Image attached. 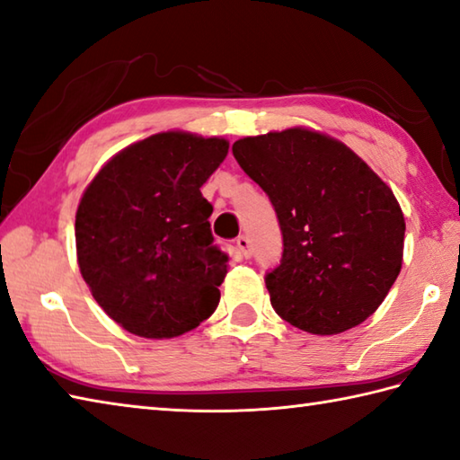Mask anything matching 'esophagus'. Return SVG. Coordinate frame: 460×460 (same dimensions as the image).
<instances>
[{
	"label": "esophagus",
	"instance_id": "1",
	"mask_svg": "<svg viewBox=\"0 0 460 460\" xmlns=\"http://www.w3.org/2000/svg\"><path fill=\"white\" fill-rule=\"evenodd\" d=\"M237 247H239V251L243 253V257L245 259H249V257H253V245H251V241H249V237H245V235H241L239 239H237Z\"/></svg>",
	"mask_w": 460,
	"mask_h": 460
}]
</instances>
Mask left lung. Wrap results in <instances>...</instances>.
Returning <instances> with one entry per match:
<instances>
[{"label": "left lung", "instance_id": "left-lung-1", "mask_svg": "<svg viewBox=\"0 0 460 460\" xmlns=\"http://www.w3.org/2000/svg\"><path fill=\"white\" fill-rule=\"evenodd\" d=\"M233 155L283 233L281 263L265 275L275 313L313 335L361 325L402 265L404 217L391 187L345 143L303 128L243 137Z\"/></svg>", "mask_w": 460, "mask_h": 460}]
</instances>
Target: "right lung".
I'll use <instances>...</instances> for the list:
<instances>
[{
	"mask_svg": "<svg viewBox=\"0 0 460 460\" xmlns=\"http://www.w3.org/2000/svg\"><path fill=\"white\" fill-rule=\"evenodd\" d=\"M227 151L221 137L157 133L117 153L84 191L79 271L99 307L133 335L179 337L217 309L229 257L213 245L201 185Z\"/></svg>",
	"mask_w": 460,
	"mask_h": 460,
	"instance_id": "1",
	"label": "right lung"
}]
</instances>
